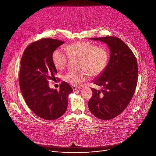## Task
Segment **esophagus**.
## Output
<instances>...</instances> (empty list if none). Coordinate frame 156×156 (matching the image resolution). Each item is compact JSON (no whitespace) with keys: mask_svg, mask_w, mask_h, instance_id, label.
Listing matches in <instances>:
<instances>
[{"mask_svg":"<svg viewBox=\"0 0 156 156\" xmlns=\"http://www.w3.org/2000/svg\"><path fill=\"white\" fill-rule=\"evenodd\" d=\"M72 89H73V91H75V90H78V89H80V87H76V86H72Z\"/></svg>","mask_w":156,"mask_h":156,"instance_id":"esophagus-1","label":"esophagus"}]
</instances>
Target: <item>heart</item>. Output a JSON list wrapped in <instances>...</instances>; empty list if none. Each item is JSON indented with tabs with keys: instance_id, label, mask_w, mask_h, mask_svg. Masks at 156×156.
Listing matches in <instances>:
<instances>
[{
	"instance_id": "1",
	"label": "heart",
	"mask_w": 156,
	"mask_h": 156,
	"mask_svg": "<svg viewBox=\"0 0 156 156\" xmlns=\"http://www.w3.org/2000/svg\"><path fill=\"white\" fill-rule=\"evenodd\" d=\"M66 52L59 49L52 54V61L57 70H63L67 65L69 57L81 58L80 71H69L63 80L73 86H77L84 81L88 73L91 76H98L105 70L108 60V51L104 47H98L89 42H76L65 46Z\"/></svg>"
}]
</instances>
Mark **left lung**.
I'll return each instance as SVG.
<instances>
[{
    "instance_id": "left-lung-1",
    "label": "left lung",
    "mask_w": 156,
    "mask_h": 156,
    "mask_svg": "<svg viewBox=\"0 0 156 156\" xmlns=\"http://www.w3.org/2000/svg\"><path fill=\"white\" fill-rule=\"evenodd\" d=\"M91 39L106 43L110 57L104 72L93 80L101 89L91 87L93 93L88 107L97 118L110 120L123 112L134 95L138 83V63L134 54L120 39L114 36Z\"/></svg>"
}]
</instances>
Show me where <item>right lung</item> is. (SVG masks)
Here are the masks:
<instances>
[{
	"instance_id": "right-lung-1",
	"label": "right lung",
	"mask_w": 156,
	"mask_h": 156,
	"mask_svg": "<svg viewBox=\"0 0 156 156\" xmlns=\"http://www.w3.org/2000/svg\"><path fill=\"white\" fill-rule=\"evenodd\" d=\"M63 41L42 38L27 47L20 61L19 84L29 108L38 117L48 120L58 119L66 112L69 95L73 91L65 81L60 90H51L49 80H55L57 73L52 54Z\"/></svg>"
}]
</instances>
